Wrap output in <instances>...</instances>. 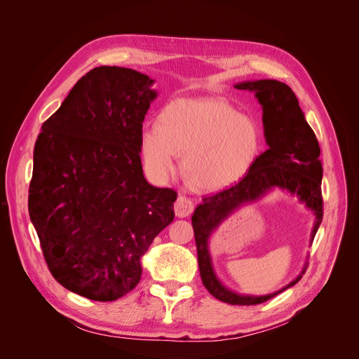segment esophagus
<instances>
[{"instance_id": "34e87169", "label": "esophagus", "mask_w": 359, "mask_h": 359, "mask_svg": "<svg viewBox=\"0 0 359 359\" xmlns=\"http://www.w3.org/2000/svg\"><path fill=\"white\" fill-rule=\"evenodd\" d=\"M194 211V203L191 199H187L186 196H179L177 201L175 202V214L179 218H184L187 215H191Z\"/></svg>"}]
</instances>
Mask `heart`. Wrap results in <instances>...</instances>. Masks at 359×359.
Masks as SVG:
<instances>
[{
	"label": "heart",
	"mask_w": 359,
	"mask_h": 359,
	"mask_svg": "<svg viewBox=\"0 0 359 359\" xmlns=\"http://www.w3.org/2000/svg\"><path fill=\"white\" fill-rule=\"evenodd\" d=\"M147 168L158 179L176 170L196 191L217 192L246 176L263 148L259 122L231 103L217 99H175L160 111L158 125L140 137Z\"/></svg>",
	"instance_id": "heart-1"
}]
</instances>
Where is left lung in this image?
<instances>
[{"label": "left lung", "mask_w": 359, "mask_h": 359, "mask_svg": "<svg viewBox=\"0 0 359 359\" xmlns=\"http://www.w3.org/2000/svg\"><path fill=\"white\" fill-rule=\"evenodd\" d=\"M237 90L255 93L262 106L263 130L268 149L262 153L250 172L238 183L205 198L192 215V225L198 249L199 272L205 288L217 299L231 306H256L287 288L295 285L304 275L307 263L299 275L282 290L266 295L240 294L225 287L215 273L210 243L219 225L236 211L260 201L273 189H280L298 198L314 214V225L310 243L322 224L323 199L320 161V147L313 129L306 121L294 91L276 80L243 81L234 86Z\"/></svg>", "instance_id": "left-lung-1"}]
</instances>
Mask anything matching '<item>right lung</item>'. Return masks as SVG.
Masks as SVG:
<instances>
[{"instance_id":"obj_1","label":"right lung","mask_w":359,"mask_h":359,"mask_svg":"<svg viewBox=\"0 0 359 359\" xmlns=\"http://www.w3.org/2000/svg\"><path fill=\"white\" fill-rule=\"evenodd\" d=\"M135 69L97 67L42 125L29 215L53 278L115 301L141 279V257L173 221L177 194L144 177L140 137L157 91Z\"/></svg>"}]
</instances>
